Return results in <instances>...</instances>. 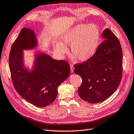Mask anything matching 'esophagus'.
<instances>
[{
  "label": "esophagus",
  "instance_id": "34e87169",
  "mask_svg": "<svg viewBox=\"0 0 134 134\" xmlns=\"http://www.w3.org/2000/svg\"><path fill=\"white\" fill-rule=\"evenodd\" d=\"M70 68H71V72L73 73L74 72V69H75V68H74V66L73 65H71Z\"/></svg>",
  "mask_w": 134,
  "mask_h": 134
}]
</instances>
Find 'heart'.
<instances>
[{
  "label": "heart",
  "mask_w": 134,
  "mask_h": 134,
  "mask_svg": "<svg viewBox=\"0 0 134 134\" xmlns=\"http://www.w3.org/2000/svg\"><path fill=\"white\" fill-rule=\"evenodd\" d=\"M99 40L100 31L97 25L80 23L64 32L55 47L58 53L63 54L68 51L67 46L70 45L73 57L85 61L96 53Z\"/></svg>",
  "instance_id": "b5f03b06"
}]
</instances>
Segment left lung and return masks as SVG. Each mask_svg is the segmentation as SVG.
Returning <instances> with one entry per match:
<instances>
[{
  "label": "left lung",
  "mask_w": 134,
  "mask_h": 134,
  "mask_svg": "<svg viewBox=\"0 0 134 134\" xmlns=\"http://www.w3.org/2000/svg\"><path fill=\"white\" fill-rule=\"evenodd\" d=\"M102 36L104 41L94 56L75 65V73L82 79L78 95L90 103L107 99L116 91L121 80L122 54L120 42L109 29L103 31Z\"/></svg>",
  "instance_id": "left-lung-1"
}]
</instances>
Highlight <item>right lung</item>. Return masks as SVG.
I'll use <instances>...</instances> for the list:
<instances>
[{
	"instance_id": "1",
	"label": "right lung",
	"mask_w": 134,
	"mask_h": 134,
	"mask_svg": "<svg viewBox=\"0 0 134 134\" xmlns=\"http://www.w3.org/2000/svg\"><path fill=\"white\" fill-rule=\"evenodd\" d=\"M37 46L35 32L23 28L11 47L9 64L16 92L29 103L42 108L56 99L57 88L70 75V67L65 61L56 60L47 53L37 51L35 52L32 69L26 68L24 50H32Z\"/></svg>"
}]
</instances>
